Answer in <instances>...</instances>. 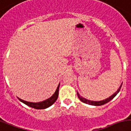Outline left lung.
Segmentation results:
<instances>
[{
    "mask_svg": "<svg viewBox=\"0 0 131 131\" xmlns=\"http://www.w3.org/2000/svg\"><path fill=\"white\" fill-rule=\"evenodd\" d=\"M122 84H123V83H122ZM122 84H121V86H120V88L118 89L117 91H116L115 93H114L113 95H111L110 97H108V98L106 99V100H104L98 101V102H97V101L88 100H87V99L83 97L82 96H81V95L79 94L78 92H77V96H78V97L79 98V100H80L81 102H83V103H85V104H90V105H92V106H102V105H104V104H106V103L109 102L110 100H112V99H113L114 97L116 96V95H117L119 91H120V90H121V87H122Z\"/></svg>",
    "mask_w": 131,
    "mask_h": 131,
    "instance_id": "obj_1",
    "label": "left lung"
}]
</instances>
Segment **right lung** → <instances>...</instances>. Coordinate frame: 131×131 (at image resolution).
<instances>
[{
	"mask_svg": "<svg viewBox=\"0 0 131 131\" xmlns=\"http://www.w3.org/2000/svg\"><path fill=\"white\" fill-rule=\"evenodd\" d=\"M59 86H60V83L58 84V86L57 87L55 93L52 95V96H51L50 98L46 100L43 101V102H40L34 103V102H26L23 100H21L20 98H18L21 101V102H23V104H26L29 107H31L35 109H45V108H48L49 106H52L54 103L56 102V100L58 98V90H59Z\"/></svg>",
	"mask_w": 131,
	"mask_h": 131,
	"instance_id": "add662e5",
	"label": "right lung"
}]
</instances>
